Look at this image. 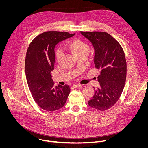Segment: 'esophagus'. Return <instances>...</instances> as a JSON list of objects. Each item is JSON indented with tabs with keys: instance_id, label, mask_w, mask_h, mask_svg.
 <instances>
[{
	"instance_id": "esophagus-1",
	"label": "esophagus",
	"mask_w": 148,
	"mask_h": 148,
	"mask_svg": "<svg viewBox=\"0 0 148 148\" xmlns=\"http://www.w3.org/2000/svg\"><path fill=\"white\" fill-rule=\"evenodd\" d=\"M73 87L75 88H81L82 87L81 85H78V84H74V85L73 86Z\"/></svg>"
}]
</instances>
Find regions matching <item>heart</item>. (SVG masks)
I'll list each match as a JSON object with an SVG mask.
<instances>
[{"mask_svg":"<svg viewBox=\"0 0 148 148\" xmlns=\"http://www.w3.org/2000/svg\"><path fill=\"white\" fill-rule=\"evenodd\" d=\"M66 49L72 53L77 57H87L90 52V46L87 42L79 38H75L68 41L66 45ZM62 56V52L60 49L55 51V57L59 61Z\"/></svg>","mask_w":148,"mask_h":148,"instance_id":"1","label":"heart"}]
</instances>
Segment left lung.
<instances>
[{
	"label": "left lung",
	"instance_id": "1",
	"mask_svg": "<svg viewBox=\"0 0 148 148\" xmlns=\"http://www.w3.org/2000/svg\"><path fill=\"white\" fill-rule=\"evenodd\" d=\"M95 50L94 64L99 70L100 87L94 90L88 105L98 111L109 110L116 103L123 90L126 77V61L119 42L107 32H81ZM95 89V88H94Z\"/></svg>",
	"mask_w": 148,
	"mask_h": 148
}]
</instances>
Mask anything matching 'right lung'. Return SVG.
<instances>
[{
    "instance_id": "right-lung-1",
    "label": "right lung",
    "mask_w": 148,
    "mask_h": 148,
    "mask_svg": "<svg viewBox=\"0 0 148 148\" xmlns=\"http://www.w3.org/2000/svg\"><path fill=\"white\" fill-rule=\"evenodd\" d=\"M75 33L57 31L45 32L30 43L25 59L27 82L36 103L47 111H54L64 106L70 92L69 86L56 87L51 78L54 70L56 45Z\"/></svg>"
}]
</instances>
